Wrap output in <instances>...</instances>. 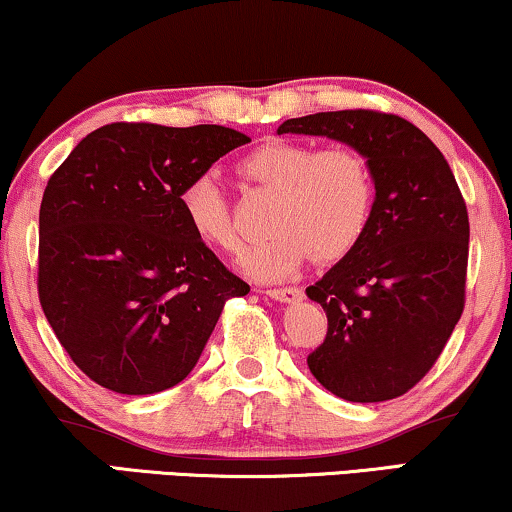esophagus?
<instances>
[{
    "mask_svg": "<svg viewBox=\"0 0 512 512\" xmlns=\"http://www.w3.org/2000/svg\"><path fill=\"white\" fill-rule=\"evenodd\" d=\"M267 295L274 297V300H278V302H295V300H302V288H295V286L269 288Z\"/></svg>",
    "mask_w": 512,
    "mask_h": 512,
    "instance_id": "obj_1",
    "label": "esophagus"
}]
</instances>
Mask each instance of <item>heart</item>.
<instances>
[{
	"mask_svg": "<svg viewBox=\"0 0 512 512\" xmlns=\"http://www.w3.org/2000/svg\"><path fill=\"white\" fill-rule=\"evenodd\" d=\"M245 184L274 193V236L245 255L255 278H286L309 257L331 264L347 257L371 224L375 181L368 160L349 146L316 148L300 141H267L238 165ZM186 224L208 248L241 252L234 212L215 174L193 177L179 193Z\"/></svg>",
	"mask_w": 512,
	"mask_h": 512,
	"instance_id": "1",
	"label": "heart"
}]
</instances>
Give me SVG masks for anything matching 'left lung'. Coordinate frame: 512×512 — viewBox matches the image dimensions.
<instances>
[{"label":"left lung","mask_w":512,"mask_h":512,"mask_svg":"<svg viewBox=\"0 0 512 512\" xmlns=\"http://www.w3.org/2000/svg\"><path fill=\"white\" fill-rule=\"evenodd\" d=\"M288 132L349 144L375 181L361 243L307 288L328 316L309 371L347 401L401 397L435 366L465 307L470 222L454 172L416 125L392 113H314L278 127Z\"/></svg>","instance_id":"8db88e82"}]
</instances>
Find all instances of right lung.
Instances as JSON below:
<instances>
[{
    "label": "right lung",
    "instance_id": "right-lung-1",
    "mask_svg": "<svg viewBox=\"0 0 512 512\" xmlns=\"http://www.w3.org/2000/svg\"><path fill=\"white\" fill-rule=\"evenodd\" d=\"M248 141L219 125L113 122L51 174L37 290L58 342L96 385L170 390L193 371L226 300L250 293L179 205L193 177Z\"/></svg>",
    "mask_w": 512,
    "mask_h": 512
}]
</instances>
